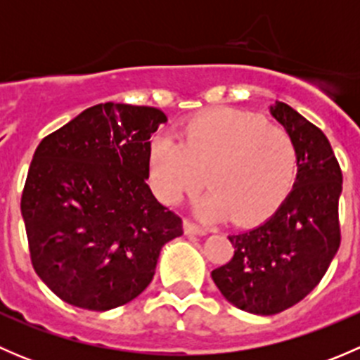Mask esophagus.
Wrapping results in <instances>:
<instances>
[{
    "label": "esophagus",
    "mask_w": 360,
    "mask_h": 360,
    "mask_svg": "<svg viewBox=\"0 0 360 360\" xmlns=\"http://www.w3.org/2000/svg\"><path fill=\"white\" fill-rule=\"evenodd\" d=\"M184 231H186V235H205L207 230L205 228L198 226V224L191 223L190 219L184 221Z\"/></svg>",
    "instance_id": "34e87169"
}]
</instances>
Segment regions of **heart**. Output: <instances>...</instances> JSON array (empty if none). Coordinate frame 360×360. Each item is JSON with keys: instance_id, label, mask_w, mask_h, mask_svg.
<instances>
[{"instance_id": "b5f03b06", "label": "heart", "mask_w": 360, "mask_h": 360, "mask_svg": "<svg viewBox=\"0 0 360 360\" xmlns=\"http://www.w3.org/2000/svg\"><path fill=\"white\" fill-rule=\"evenodd\" d=\"M150 181L157 197L177 205L205 184L209 193L195 207L198 217L248 224L278 209L296 177V146L288 130L254 112L216 108L183 125L179 143L169 136L151 141Z\"/></svg>"}]
</instances>
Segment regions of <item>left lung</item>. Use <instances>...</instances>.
Wrapping results in <instances>:
<instances>
[{"label":"left lung","mask_w":360,"mask_h":360,"mask_svg":"<svg viewBox=\"0 0 360 360\" xmlns=\"http://www.w3.org/2000/svg\"><path fill=\"white\" fill-rule=\"evenodd\" d=\"M270 110L296 146V183L270 219L228 237L233 256L212 270L221 294L256 315L281 314L314 291L341 242L343 176L328 137L285 103Z\"/></svg>","instance_id":"obj_1"}]
</instances>
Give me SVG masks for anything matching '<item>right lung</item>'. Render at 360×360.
Listing matches in <instances>:
<instances>
[{
    "label": "right lung",
    "instance_id": "obj_1",
    "mask_svg": "<svg viewBox=\"0 0 360 360\" xmlns=\"http://www.w3.org/2000/svg\"><path fill=\"white\" fill-rule=\"evenodd\" d=\"M163 111L97 104L36 148L20 210L31 263L66 303L122 307L153 281L183 219L151 193L148 151Z\"/></svg>",
    "mask_w": 360,
    "mask_h": 360
}]
</instances>
